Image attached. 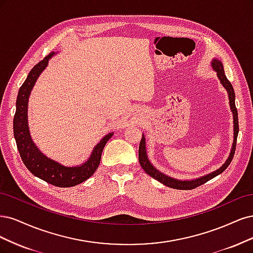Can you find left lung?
Listing matches in <instances>:
<instances>
[{
  "label": "left lung",
  "instance_id": "1",
  "mask_svg": "<svg viewBox=\"0 0 253 253\" xmlns=\"http://www.w3.org/2000/svg\"><path fill=\"white\" fill-rule=\"evenodd\" d=\"M211 66H212V68L216 71L218 80L221 81V84L225 87V89L228 92V97H229V105H230L231 111L233 113V129H234L233 135L234 136H233V144H232L231 152L229 154V158H228L227 161L225 162V164L221 168H218L217 170L213 171V172H211L207 175L201 176L199 178H195V180H189V181L176 180V178L170 177L164 173H162L161 171H159L156 167L151 164L150 161L148 160L147 152H146V142H145V136L143 134L142 140L140 142V147H138V162H140V164L146 173L149 174L151 177L156 178V180L159 181L160 183L164 184L167 187H170V188L178 189V190H191V189L197 188V187L205 184L206 182L211 180V178H213L216 175H218L219 173H222L223 171L230 165V163L233 159L235 147H236V138H238V134H239V118H238V110H236V107H235V94H234V90H233V87H232L231 83L226 78L222 62L216 60V59L212 60V62H211Z\"/></svg>",
  "mask_w": 253,
  "mask_h": 253
}]
</instances>
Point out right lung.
<instances>
[{"instance_id":"1","label":"right lung","mask_w":253,"mask_h":253,"mask_svg":"<svg viewBox=\"0 0 253 253\" xmlns=\"http://www.w3.org/2000/svg\"><path fill=\"white\" fill-rule=\"evenodd\" d=\"M54 52H51L39 62L30 70L27 79L20 87L17 97V110L13 118V135L17 142L18 150L21 159L30 172L47 183L56 187H73L83 183L90 177L100 165L102 152L106 143L112 136L113 132L105 135L101 142L93 148L90 157L80 166L67 167L60 163L47 158L44 153L40 151L36 144L32 141L28 127V99L38 78L46 68L48 61L51 59Z\"/></svg>"}]
</instances>
